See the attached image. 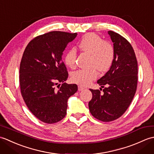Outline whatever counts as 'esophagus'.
Listing matches in <instances>:
<instances>
[{"label": "esophagus", "mask_w": 154, "mask_h": 154, "mask_svg": "<svg viewBox=\"0 0 154 154\" xmlns=\"http://www.w3.org/2000/svg\"><path fill=\"white\" fill-rule=\"evenodd\" d=\"M85 89V87L82 86V85H79V86H78V89H79V91H83Z\"/></svg>", "instance_id": "obj_1"}]
</instances>
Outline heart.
<instances>
[{"instance_id":"b5f03b06","label":"heart","mask_w":154,"mask_h":154,"mask_svg":"<svg viewBox=\"0 0 154 154\" xmlns=\"http://www.w3.org/2000/svg\"><path fill=\"white\" fill-rule=\"evenodd\" d=\"M81 51L91 55L89 69H79L71 75V80L81 85H87L97 78L98 72L107 71L112 66L115 58V50L109 42L104 40L94 33L85 35L78 43ZM77 50L74 48L68 50L65 55V65L71 69L76 67Z\"/></svg>"}]
</instances>
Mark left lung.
Listing matches in <instances>:
<instances>
[{
	"label": "left lung",
	"instance_id": "1",
	"mask_svg": "<svg viewBox=\"0 0 154 154\" xmlns=\"http://www.w3.org/2000/svg\"><path fill=\"white\" fill-rule=\"evenodd\" d=\"M115 50L112 66L97 83L104 88L90 89L93 97L89 103L91 114L103 122L119 119L126 112L136 93L138 83V62L131 44L126 38L109 31Z\"/></svg>",
	"mask_w": 154,
	"mask_h": 154
}]
</instances>
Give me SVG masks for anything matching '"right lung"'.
<instances>
[{
    "mask_svg": "<svg viewBox=\"0 0 154 154\" xmlns=\"http://www.w3.org/2000/svg\"><path fill=\"white\" fill-rule=\"evenodd\" d=\"M77 35L61 31L40 35L29 42L23 54L19 75L22 96L28 109L43 122L63 119L68 99L78 89L77 85L64 83L68 72L61 60L65 48ZM59 82L63 83L61 87Z\"/></svg>",
    "mask_w": 154,
    "mask_h": 154,
    "instance_id": "obj_1",
    "label": "right lung"
}]
</instances>
